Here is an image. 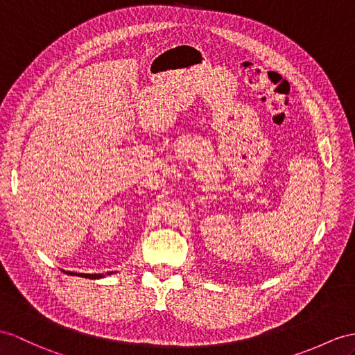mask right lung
Masks as SVG:
<instances>
[{"instance_id": "1", "label": "right lung", "mask_w": 355, "mask_h": 355, "mask_svg": "<svg viewBox=\"0 0 355 355\" xmlns=\"http://www.w3.org/2000/svg\"><path fill=\"white\" fill-rule=\"evenodd\" d=\"M64 272H66V274H69V275H78V277H84V279L98 280V279L105 277V275H111V274H114L116 271H110V272H105V274H83V272H72V271H64Z\"/></svg>"}]
</instances>
